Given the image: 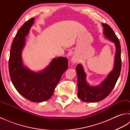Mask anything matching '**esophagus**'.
<instances>
[{
    "label": "esophagus",
    "mask_w": 130,
    "mask_h": 130,
    "mask_svg": "<svg viewBox=\"0 0 130 130\" xmlns=\"http://www.w3.org/2000/svg\"><path fill=\"white\" fill-rule=\"evenodd\" d=\"M71 61L73 63H76L77 61H78V60H77V59L75 57H72V58H71Z\"/></svg>",
    "instance_id": "34e87169"
}]
</instances>
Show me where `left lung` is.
<instances>
[{
    "mask_svg": "<svg viewBox=\"0 0 130 130\" xmlns=\"http://www.w3.org/2000/svg\"><path fill=\"white\" fill-rule=\"evenodd\" d=\"M103 35L106 39L113 42L116 47L114 67L106 78L96 86H91L86 80L87 75L81 64L76 66L78 77V96L85 102H96L103 100L113 89L119 78L121 69V45L116 35L108 24L102 23Z\"/></svg>",
    "mask_w": 130,
    "mask_h": 130,
    "instance_id": "1",
    "label": "left lung"
}]
</instances>
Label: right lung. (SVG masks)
<instances>
[{
  "label": "right lung",
  "mask_w": 130,
  "mask_h": 130,
  "mask_svg": "<svg viewBox=\"0 0 130 130\" xmlns=\"http://www.w3.org/2000/svg\"><path fill=\"white\" fill-rule=\"evenodd\" d=\"M34 20L32 18L27 21L17 33L10 48L9 70L11 81L19 94L31 102H42L53 94L61 75L67 70L68 60L63 57L54 58L47 67L38 72L24 66L22 52Z\"/></svg>",
  "instance_id": "1"
}]
</instances>
